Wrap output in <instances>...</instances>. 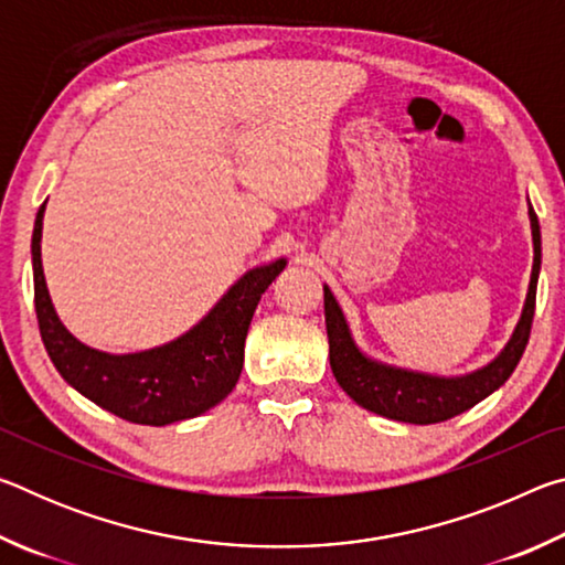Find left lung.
Wrapping results in <instances>:
<instances>
[{
  "label": "left lung",
  "mask_w": 565,
  "mask_h": 565,
  "mask_svg": "<svg viewBox=\"0 0 565 565\" xmlns=\"http://www.w3.org/2000/svg\"><path fill=\"white\" fill-rule=\"evenodd\" d=\"M531 236H533V269L529 294H525L521 319L515 323L511 339L499 356L486 366L463 376H434L408 371L391 363L376 361L363 353L351 337V329L343 317L337 296L323 286V313H327L329 333V361L339 386L356 401L361 408L374 411L379 416L404 420V424H438L463 411L473 408L478 401L499 391L525 351L531 337V323L535 311V286L541 274V226L529 202Z\"/></svg>",
  "instance_id": "left-lung-1"
}]
</instances>
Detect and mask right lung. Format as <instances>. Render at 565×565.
<instances>
[{"instance_id": "1", "label": "right lung", "mask_w": 565, "mask_h": 565, "mask_svg": "<svg viewBox=\"0 0 565 565\" xmlns=\"http://www.w3.org/2000/svg\"><path fill=\"white\" fill-rule=\"evenodd\" d=\"M40 206L32 234L34 309L44 349L62 379L94 404L131 424L167 426L202 416L232 394L256 303L286 259L248 269L206 317L179 339L137 353H107L72 337L56 317L42 269Z\"/></svg>"}]
</instances>
